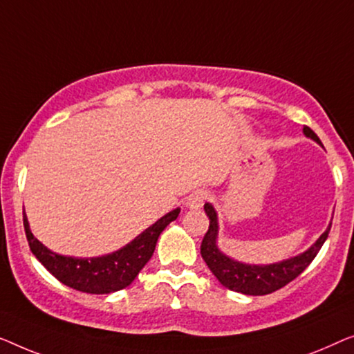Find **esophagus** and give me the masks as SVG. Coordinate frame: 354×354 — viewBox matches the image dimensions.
I'll return each instance as SVG.
<instances>
[{
  "instance_id": "obj_1",
  "label": "esophagus",
  "mask_w": 354,
  "mask_h": 354,
  "mask_svg": "<svg viewBox=\"0 0 354 354\" xmlns=\"http://www.w3.org/2000/svg\"><path fill=\"white\" fill-rule=\"evenodd\" d=\"M208 198V194L205 191H196L187 197V207L189 208H201Z\"/></svg>"
}]
</instances>
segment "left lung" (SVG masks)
Returning <instances> with one entry per match:
<instances>
[{
  "mask_svg": "<svg viewBox=\"0 0 354 354\" xmlns=\"http://www.w3.org/2000/svg\"><path fill=\"white\" fill-rule=\"evenodd\" d=\"M303 133L308 138L315 139L316 142L321 144V139L317 138V134L313 131L310 127L303 128ZM205 213L210 220V226L208 231L202 239L201 253L203 261L207 263V266L210 268V271L215 274L218 281L221 282V286H225L229 290L245 293V295H268L287 286L288 282H292L293 279L298 277L303 271L310 266V263L315 260L317 252L321 250L322 243L326 242L330 231V225L326 229V232L317 239L315 245L310 250H306L301 255L290 260L276 263V265H268V266H255V265H243V263L234 261L231 258L218 250L216 247V234H218V223H216V213L210 203L203 205Z\"/></svg>",
  "mask_w": 354,
  "mask_h": 354,
  "instance_id": "8db88e82",
  "label": "left lung"
}]
</instances>
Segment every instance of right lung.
Listing matches in <instances>:
<instances>
[{
  "mask_svg": "<svg viewBox=\"0 0 354 354\" xmlns=\"http://www.w3.org/2000/svg\"><path fill=\"white\" fill-rule=\"evenodd\" d=\"M178 215L179 208L160 218L156 225L139 234L122 250L99 258L62 257L48 250L37 237H33L26 215H24V229H26L30 250L59 282L84 293H111L122 290L134 281L139 271L151 260L160 232L173 220H176Z\"/></svg>",
  "mask_w": 354,
  "mask_h": 354,
  "instance_id": "obj_1",
  "label": "right lung"
}]
</instances>
